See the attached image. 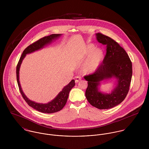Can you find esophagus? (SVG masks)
<instances>
[{
	"instance_id": "1",
	"label": "esophagus",
	"mask_w": 149,
	"mask_h": 149,
	"mask_svg": "<svg viewBox=\"0 0 149 149\" xmlns=\"http://www.w3.org/2000/svg\"><path fill=\"white\" fill-rule=\"evenodd\" d=\"M80 80H81V77H80V76H76V77H75V80H76V82L78 83Z\"/></svg>"
}]
</instances>
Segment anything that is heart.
I'll return each mask as SVG.
<instances>
[{
    "label": "heart",
    "mask_w": 149,
    "mask_h": 149,
    "mask_svg": "<svg viewBox=\"0 0 149 149\" xmlns=\"http://www.w3.org/2000/svg\"><path fill=\"white\" fill-rule=\"evenodd\" d=\"M105 58L104 51L92 43L86 45L80 49L74 56V60L81 63V71L85 74L95 73L100 67Z\"/></svg>",
    "instance_id": "1"
}]
</instances>
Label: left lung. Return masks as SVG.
I'll return each instance as SVG.
<instances>
[{"instance_id":"8db88e82","label":"left lung","mask_w":149,"mask_h":149,"mask_svg":"<svg viewBox=\"0 0 149 149\" xmlns=\"http://www.w3.org/2000/svg\"><path fill=\"white\" fill-rule=\"evenodd\" d=\"M96 36L99 42L106 45V54L99 69L84 77L88 81L85 96L92 106L100 109H109L119 104L126 98L131 81L132 63L126 52L118 43L99 33ZM111 78L116 79V85L111 92L100 91L101 81Z\"/></svg>"}]
</instances>
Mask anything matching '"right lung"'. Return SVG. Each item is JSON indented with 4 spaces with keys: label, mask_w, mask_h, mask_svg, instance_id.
<instances>
[{
    "label": "right lung",
    "mask_w": 149,
    "mask_h": 149,
    "mask_svg": "<svg viewBox=\"0 0 149 149\" xmlns=\"http://www.w3.org/2000/svg\"><path fill=\"white\" fill-rule=\"evenodd\" d=\"M62 34H51L49 36H46L40 39L37 41L27 46L23 52L21 57L17 66V83H18V85L19 86V89L21 92L22 97H23V99H24V100L29 106L31 107L34 109L42 113H54V112L60 111L64 108V107L65 106L70 91L75 85L74 80H72L68 85L65 86L63 90L51 102L45 104L38 103L29 99L27 97V96L25 95L24 92H23L21 86L20 84V82H19V69H20V67H21L22 61L24 59V58L26 57V54L31 53L33 52H34L35 51L42 49L45 46L48 44H50L53 40H55L58 38Z\"/></svg>",
    "instance_id": "obj_1"
}]
</instances>
